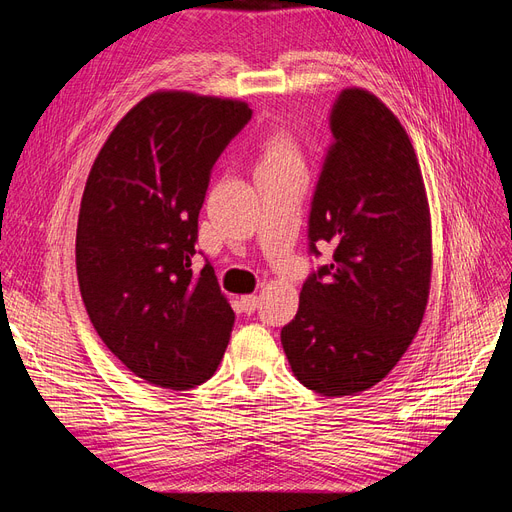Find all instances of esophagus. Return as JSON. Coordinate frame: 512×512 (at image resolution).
<instances>
[{"label": "esophagus", "instance_id": "esophagus-1", "mask_svg": "<svg viewBox=\"0 0 512 512\" xmlns=\"http://www.w3.org/2000/svg\"><path fill=\"white\" fill-rule=\"evenodd\" d=\"M241 307L245 314H254L258 309V297L256 294H247V297H241Z\"/></svg>", "mask_w": 512, "mask_h": 512}]
</instances>
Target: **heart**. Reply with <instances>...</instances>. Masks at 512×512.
Wrapping results in <instances>:
<instances>
[{
  "label": "heart",
  "instance_id": "obj_1",
  "mask_svg": "<svg viewBox=\"0 0 512 512\" xmlns=\"http://www.w3.org/2000/svg\"><path fill=\"white\" fill-rule=\"evenodd\" d=\"M303 166L297 143L288 130H273L262 141V156L258 168H288Z\"/></svg>",
  "mask_w": 512,
  "mask_h": 512
}]
</instances>
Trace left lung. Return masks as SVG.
I'll list each match as a JSON object with an SVG mask.
<instances>
[{
    "label": "left lung",
    "mask_w": 512,
    "mask_h": 512,
    "mask_svg": "<svg viewBox=\"0 0 512 512\" xmlns=\"http://www.w3.org/2000/svg\"><path fill=\"white\" fill-rule=\"evenodd\" d=\"M309 211V273L299 312L282 329L297 380L324 397L371 389L421 327L431 282V220L406 130L374 94L344 89Z\"/></svg>",
    "instance_id": "8db88e82"
}]
</instances>
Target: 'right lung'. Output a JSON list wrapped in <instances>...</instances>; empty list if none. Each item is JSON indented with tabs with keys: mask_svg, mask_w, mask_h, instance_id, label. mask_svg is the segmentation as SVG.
<instances>
[{
	"mask_svg": "<svg viewBox=\"0 0 512 512\" xmlns=\"http://www.w3.org/2000/svg\"><path fill=\"white\" fill-rule=\"evenodd\" d=\"M252 108L156 91L106 138L76 226V275L91 324L132 374L188 391L218 369L235 312L213 267L192 271L211 168Z\"/></svg>",
	"mask_w": 512,
	"mask_h": 512,
	"instance_id": "add662e5",
	"label": "right lung"
}]
</instances>
